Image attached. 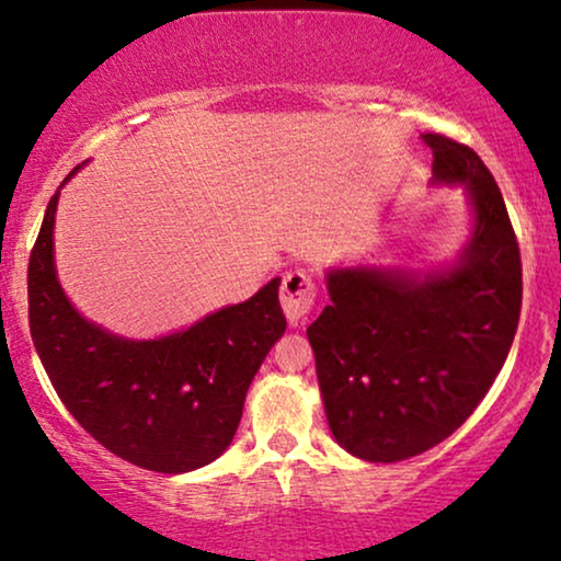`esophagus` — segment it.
<instances>
[{"label": "esophagus", "instance_id": "34e87169", "mask_svg": "<svg viewBox=\"0 0 561 561\" xmlns=\"http://www.w3.org/2000/svg\"><path fill=\"white\" fill-rule=\"evenodd\" d=\"M316 305V279L305 268L287 272L282 279V310H285L287 321L300 325L308 321L310 310Z\"/></svg>", "mask_w": 561, "mask_h": 561}]
</instances>
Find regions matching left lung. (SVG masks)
<instances>
[{"label":"left lung","instance_id":"8db88e82","mask_svg":"<svg viewBox=\"0 0 561 561\" xmlns=\"http://www.w3.org/2000/svg\"><path fill=\"white\" fill-rule=\"evenodd\" d=\"M422 139L432 181L469 191V245L443 272L333 268L331 302L308 329L333 437L370 463L420 456L469 420L520 318V248L497 181L471 147Z\"/></svg>","mask_w":561,"mask_h":561}]
</instances>
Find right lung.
I'll use <instances>...</instances> for the list:
<instances>
[{
	"instance_id": "obj_1",
	"label": "right lung",
	"mask_w": 561,
	"mask_h": 561,
	"mask_svg": "<svg viewBox=\"0 0 561 561\" xmlns=\"http://www.w3.org/2000/svg\"><path fill=\"white\" fill-rule=\"evenodd\" d=\"M56 202L59 191L27 264V321L54 391L84 432L139 469L186 473L211 463L236 437L248 386L287 329L279 279L186 331L131 342L84 321L64 295Z\"/></svg>"
}]
</instances>
